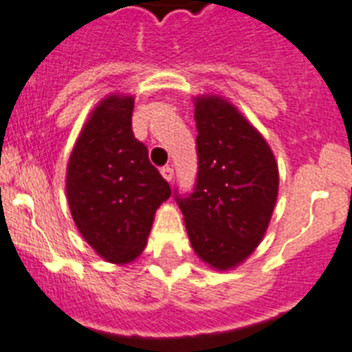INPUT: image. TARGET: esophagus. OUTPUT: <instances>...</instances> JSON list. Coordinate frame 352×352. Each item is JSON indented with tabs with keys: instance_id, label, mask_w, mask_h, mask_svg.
<instances>
[{
	"instance_id": "1",
	"label": "esophagus",
	"mask_w": 352,
	"mask_h": 352,
	"mask_svg": "<svg viewBox=\"0 0 352 352\" xmlns=\"http://www.w3.org/2000/svg\"><path fill=\"white\" fill-rule=\"evenodd\" d=\"M160 172H162V175L165 177L168 182H172V179H173V168H172V166H170V165L162 166V170H160Z\"/></svg>"
}]
</instances>
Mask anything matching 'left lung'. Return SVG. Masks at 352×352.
<instances>
[{"label": "left lung", "mask_w": 352, "mask_h": 352, "mask_svg": "<svg viewBox=\"0 0 352 352\" xmlns=\"http://www.w3.org/2000/svg\"><path fill=\"white\" fill-rule=\"evenodd\" d=\"M197 173L190 192L173 190L190 244L203 261L227 270L248 258L267 232L278 192L274 153L258 131L218 96H201Z\"/></svg>", "instance_id": "left-lung-1"}]
</instances>
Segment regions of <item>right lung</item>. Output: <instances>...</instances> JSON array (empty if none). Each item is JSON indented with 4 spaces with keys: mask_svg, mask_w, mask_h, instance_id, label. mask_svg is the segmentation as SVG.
<instances>
[{
    "mask_svg": "<svg viewBox=\"0 0 352 352\" xmlns=\"http://www.w3.org/2000/svg\"><path fill=\"white\" fill-rule=\"evenodd\" d=\"M134 98L101 101L72 151L67 196L82 237L111 263L144 249L155 211L172 194L132 132Z\"/></svg>",
    "mask_w": 352,
    "mask_h": 352,
    "instance_id": "right-lung-1",
    "label": "right lung"
}]
</instances>
